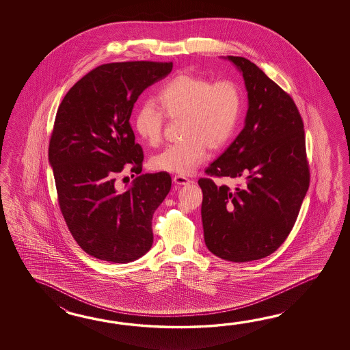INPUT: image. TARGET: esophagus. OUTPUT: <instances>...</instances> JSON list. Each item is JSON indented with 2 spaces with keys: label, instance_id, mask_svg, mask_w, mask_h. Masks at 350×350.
<instances>
[{
  "label": "esophagus",
  "instance_id": "obj_1",
  "mask_svg": "<svg viewBox=\"0 0 350 350\" xmlns=\"http://www.w3.org/2000/svg\"><path fill=\"white\" fill-rule=\"evenodd\" d=\"M172 181H174V184H176V185H189L190 183H193L191 180H189V178H185V176H181V175H175L174 178H172Z\"/></svg>",
  "mask_w": 350,
  "mask_h": 350
}]
</instances>
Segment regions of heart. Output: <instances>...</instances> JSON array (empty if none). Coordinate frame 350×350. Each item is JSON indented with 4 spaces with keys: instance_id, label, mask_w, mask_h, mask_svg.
<instances>
[{
    "instance_id": "1",
    "label": "heart",
    "mask_w": 350,
    "mask_h": 350,
    "mask_svg": "<svg viewBox=\"0 0 350 350\" xmlns=\"http://www.w3.org/2000/svg\"><path fill=\"white\" fill-rule=\"evenodd\" d=\"M157 103H144L134 115L136 134L151 146L163 139L165 114L181 118L180 142L169 145L152 157L155 170L181 175L193 174L208 157V148L219 150L229 142L238 126L243 96L235 82L210 81L206 77L181 74L159 91Z\"/></svg>"
}]
</instances>
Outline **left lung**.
<instances>
[{
    "mask_svg": "<svg viewBox=\"0 0 350 350\" xmlns=\"http://www.w3.org/2000/svg\"><path fill=\"white\" fill-rule=\"evenodd\" d=\"M247 91L245 125L208 166V176L237 178L235 187L201 178V219L211 253L234 262L274 253L291 234L310 183L304 124L297 105L245 57L228 56Z\"/></svg>",
    "mask_w": 350,
    "mask_h": 350,
    "instance_id": "1",
    "label": "left lung"
}]
</instances>
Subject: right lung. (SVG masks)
Returning a JSON list of instances; mask_svg holds the SVG:
<instances>
[{
    "label": "right lung",
    "mask_w": 350,
    "mask_h": 350,
    "mask_svg": "<svg viewBox=\"0 0 350 350\" xmlns=\"http://www.w3.org/2000/svg\"><path fill=\"white\" fill-rule=\"evenodd\" d=\"M172 70V62L105 64L59 104L49 146L59 210L76 243L100 260L130 262L152 245V215L172 189V176L140 175L124 191L115 181L125 167L142 172L144 151L130 116L142 91Z\"/></svg>",
    "instance_id": "obj_1"
}]
</instances>
